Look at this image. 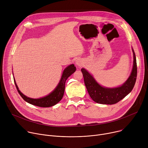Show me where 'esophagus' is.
Returning <instances> with one entry per match:
<instances>
[{"mask_svg": "<svg viewBox=\"0 0 148 148\" xmlns=\"http://www.w3.org/2000/svg\"><path fill=\"white\" fill-rule=\"evenodd\" d=\"M75 64H76V66L80 67L83 64V61L81 59H77V60H76Z\"/></svg>", "mask_w": 148, "mask_h": 148, "instance_id": "1", "label": "esophagus"}]
</instances>
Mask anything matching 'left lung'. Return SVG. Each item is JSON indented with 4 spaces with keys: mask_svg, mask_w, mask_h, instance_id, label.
<instances>
[{
    "mask_svg": "<svg viewBox=\"0 0 148 148\" xmlns=\"http://www.w3.org/2000/svg\"><path fill=\"white\" fill-rule=\"evenodd\" d=\"M133 65L131 73L123 85L115 88H107L99 85L93 76L84 68H82L84 82L89 96L95 103L101 104H114L123 99L132 90L137 77V64L134 51Z\"/></svg>",
    "mask_w": 148,
    "mask_h": 148,
    "instance_id": "left-lung-1",
    "label": "left lung"
}]
</instances>
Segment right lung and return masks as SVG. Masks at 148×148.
Here are the masks:
<instances>
[{"label": "right lung", "mask_w": 148, "mask_h": 148, "mask_svg": "<svg viewBox=\"0 0 148 148\" xmlns=\"http://www.w3.org/2000/svg\"><path fill=\"white\" fill-rule=\"evenodd\" d=\"M75 71L76 67L73 64H70L69 66L66 67L63 72L60 80L58 85L56 86L55 89L47 95L40 98H29L22 94L19 90L14 77V79L15 86L18 90V92H19L21 97L26 102H27L28 103L40 107H50L56 105V104H58L62 99L64 95L66 81L67 80V79L72 74H73Z\"/></svg>", "instance_id": "add662e5"}]
</instances>
